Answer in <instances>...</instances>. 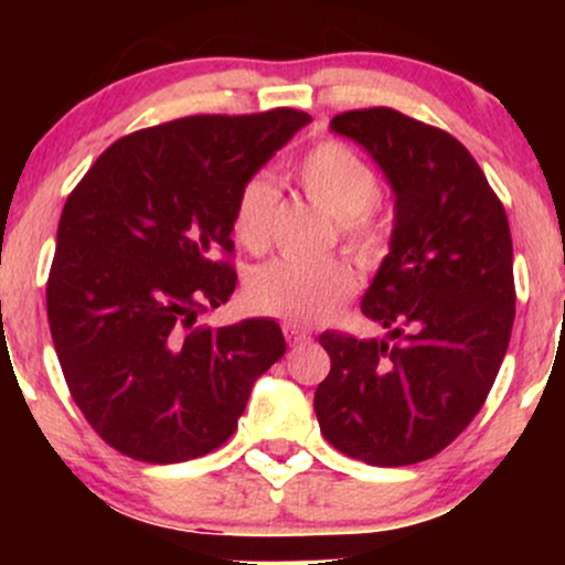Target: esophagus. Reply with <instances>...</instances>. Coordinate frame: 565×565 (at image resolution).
Returning a JSON list of instances; mask_svg holds the SVG:
<instances>
[{
	"label": "esophagus",
	"instance_id": "1",
	"mask_svg": "<svg viewBox=\"0 0 565 565\" xmlns=\"http://www.w3.org/2000/svg\"><path fill=\"white\" fill-rule=\"evenodd\" d=\"M284 334H287L289 345H295V348H297V345H308V342L313 340L308 329H302L300 323H291V321L284 323Z\"/></svg>",
	"mask_w": 565,
	"mask_h": 565
}]
</instances>
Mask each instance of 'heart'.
Masks as SVG:
<instances>
[{
    "instance_id": "heart-1",
    "label": "heart",
    "mask_w": 565,
    "mask_h": 565,
    "mask_svg": "<svg viewBox=\"0 0 565 565\" xmlns=\"http://www.w3.org/2000/svg\"><path fill=\"white\" fill-rule=\"evenodd\" d=\"M305 196L342 223L348 242L359 249L377 244V231L366 223V212L380 196L377 174L355 151L337 140L319 142L297 164ZM276 185L268 178L246 180L233 206V236L252 252L268 244L276 212ZM359 287L355 270L340 257H278L255 270L249 281L252 300L268 313L289 321L316 323L329 319Z\"/></svg>"
}]
</instances>
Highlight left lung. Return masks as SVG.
I'll use <instances>...</instances> for the list:
<instances>
[{"instance_id": "obj_1", "label": "left lung", "mask_w": 565, "mask_h": 565, "mask_svg": "<svg viewBox=\"0 0 565 565\" xmlns=\"http://www.w3.org/2000/svg\"><path fill=\"white\" fill-rule=\"evenodd\" d=\"M391 185V252L361 310L382 340L323 332L332 359L316 391L321 433L377 468L436 457L481 412L515 321L512 238L502 201L449 132L364 108L332 119Z\"/></svg>"}]
</instances>
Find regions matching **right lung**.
Segmentation results:
<instances>
[{
    "label": "right lung",
    "mask_w": 565,
    "mask_h": 565,
    "mask_svg": "<svg viewBox=\"0 0 565 565\" xmlns=\"http://www.w3.org/2000/svg\"><path fill=\"white\" fill-rule=\"evenodd\" d=\"M310 121L295 108L185 116L116 140L57 223L47 319L63 377L95 433L140 462L215 451L252 385L287 350L274 319L196 327L236 289L233 206Z\"/></svg>",
    "instance_id": "obj_1"
}]
</instances>
